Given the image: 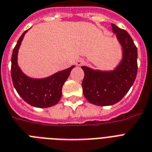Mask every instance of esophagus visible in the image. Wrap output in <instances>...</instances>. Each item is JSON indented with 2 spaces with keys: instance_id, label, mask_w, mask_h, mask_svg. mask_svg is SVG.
<instances>
[{
  "instance_id": "1",
  "label": "esophagus",
  "mask_w": 152,
  "mask_h": 152,
  "mask_svg": "<svg viewBox=\"0 0 152 152\" xmlns=\"http://www.w3.org/2000/svg\"><path fill=\"white\" fill-rule=\"evenodd\" d=\"M84 63H85L84 60H83V59H79L78 61H76V65H77V66H81V65H83Z\"/></svg>"
}]
</instances>
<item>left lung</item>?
Returning <instances> with one entry per match:
<instances>
[{"label":"left lung","instance_id":"8db88e82","mask_svg":"<svg viewBox=\"0 0 152 152\" xmlns=\"http://www.w3.org/2000/svg\"><path fill=\"white\" fill-rule=\"evenodd\" d=\"M113 32L119 42L122 58L113 70L102 71L82 66L83 95L96 106H111L122 99L134 83L137 74V48L126 31L112 23Z\"/></svg>","mask_w":152,"mask_h":152}]
</instances>
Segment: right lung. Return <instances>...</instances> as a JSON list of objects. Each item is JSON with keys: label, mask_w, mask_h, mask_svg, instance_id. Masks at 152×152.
<instances>
[{"label": "right lung", "mask_w": 152, "mask_h": 152, "mask_svg": "<svg viewBox=\"0 0 152 152\" xmlns=\"http://www.w3.org/2000/svg\"><path fill=\"white\" fill-rule=\"evenodd\" d=\"M27 31L23 33L13 50L11 67L13 85L20 97L31 106L39 108L50 107L61 99L62 87L75 65L46 78H31L25 75L18 65L17 58L18 51Z\"/></svg>", "instance_id": "right-lung-1"}]
</instances>
